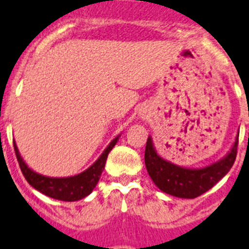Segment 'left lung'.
<instances>
[{"mask_svg": "<svg viewBox=\"0 0 249 249\" xmlns=\"http://www.w3.org/2000/svg\"><path fill=\"white\" fill-rule=\"evenodd\" d=\"M238 135L232 148L219 160L203 168H186L160 157L148 137L144 151V163L152 181L162 192L178 198H196L211 190L230 172L237 156Z\"/></svg>", "mask_w": 249, "mask_h": 249, "instance_id": "1", "label": "left lung"}]
</instances>
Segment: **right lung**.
I'll list each match as a JSON object with an SVG mask.
<instances>
[{"label":"right lung","mask_w":249,"mask_h":249,"mask_svg":"<svg viewBox=\"0 0 249 249\" xmlns=\"http://www.w3.org/2000/svg\"><path fill=\"white\" fill-rule=\"evenodd\" d=\"M118 138H120V135L109 142L102 155L98 157V160L91 167H89L86 171L78 173V175L71 176V177H48V176L35 172L34 169H31L23 160V158L21 157L15 141H13V147H15V152H16L19 168H21L22 173H23L28 183L34 187L35 190L48 196L51 198L58 199V201L74 202L85 198L93 191L96 184L100 181L103 169H105L108 153L116 146Z\"/></svg>","instance_id":"add662e5"}]
</instances>
